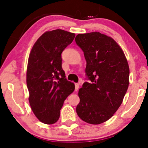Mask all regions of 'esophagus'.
<instances>
[{"label":"esophagus","instance_id":"obj_1","mask_svg":"<svg viewBox=\"0 0 148 148\" xmlns=\"http://www.w3.org/2000/svg\"><path fill=\"white\" fill-rule=\"evenodd\" d=\"M79 84H75V90L77 91L78 89H79Z\"/></svg>","mask_w":148,"mask_h":148}]
</instances>
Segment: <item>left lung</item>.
<instances>
[{"instance_id": "1", "label": "left lung", "mask_w": 148, "mask_h": 148, "mask_svg": "<svg viewBox=\"0 0 148 148\" xmlns=\"http://www.w3.org/2000/svg\"><path fill=\"white\" fill-rule=\"evenodd\" d=\"M75 42L84 52L86 75L90 81L79 90L77 114L87 123H103L118 110L127 91V60L112 38L99 32L79 34Z\"/></svg>"}]
</instances>
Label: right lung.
<instances>
[{
	"label": "right lung",
	"mask_w": 148,
	"mask_h": 148,
	"mask_svg": "<svg viewBox=\"0 0 148 148\" xmlns=\"http://www.w3.org/2000/svg\"><path fill=\"white\" fill-rule=\"evenodd\" d=\"M75 36L60 29L45 32L30 51L26 72L28 100L34 114L44 124L57 122L64 101L75 90L74 84L66 79L61 56Z\"/></svg>",
	"instance_id": "right-lung-1"
}]
</instances>
